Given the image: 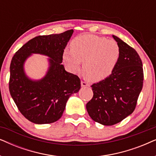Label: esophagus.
<instances>
[{"instance_id":"34e87169","label":"esophagus","mask_w":156,"mask_h":156,"mask_svg":"<svg viewBox=\"0 0 156 156\" xmlns=\"http://www.w3.org/2000/svg\"><path fill=\"white\" fill-rule=\"evenodd\" d=\"M81 85H82V87H89V83L85 82V81H82L81 82Z\"/></svg>"}]
</instances>
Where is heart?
I'll list each match as a JSON object with an SVG mask.
<instances>
[{"instance_id":"b5f03b06","label":"heart","mask_w":156,"mask_h":156,"mask_svg":"<svg viewBox=\"0 0 156 156\" xmlns=\"http://www.w3.org/2000/svg\"><path fill=\"white\" fill-rule=\"evenodd\" d=\"M121 56V48L114 40L93 35L77 37L71 42V50L66 49L63 59L72 72L80 69L81 61L85 76L99 82L112 73Z\"/></svg>"}]
</instances>
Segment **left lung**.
<instances>
[{
    "label": "left lung",
    "mask_w": 156,
    "mask_h": 156,
    "mask_svg": "<svg viewBox=\"0 0 156 156\" xmlns=\"http://www.w3.org/2000/svg\"><path fill=\"white\" fill-rule=\"evenodd\" d=\"M113 37L120 46V59L108 77L91 85L94 95L86 105L91 118L104 126L121 122L133 112L144 83L138 52L120 38Z\"/></svg>",
    "instance_id": "obj_1"
}]
</instances>
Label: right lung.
Segmentation results:
<instances>
[{
  "instance_id": "obj_1",
  "label": "right lung",
  "mask_w": 156,
  "mask_h": 156,
  "mask_svg": "<svg viewBox=\"0 0 156 156\" xmlns=\"http://www.w3.org/2000/svg\"><path fill=\"white\" fill-rule=\"evenodd\" d=\"M72 33L73 30H69L60 34L37 36L12 57L10 94L21 114L34 123H51L60 119L68 99L81 88L79 76L66 72L61 64L64 50ZM32 53L51 57L50 68L41 80H29L23 70L24 62Z\"/></svg>"
}]
</instances>
